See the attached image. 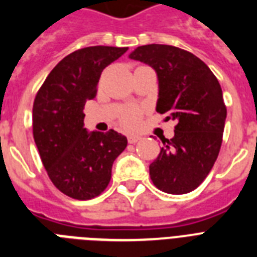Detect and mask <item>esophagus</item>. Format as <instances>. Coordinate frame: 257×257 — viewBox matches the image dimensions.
I'll return each instance as SVG.
<instances>
[{"label": "esophagus", "instance_id": "1", "mask_svg": "<svg viewBox=\"0 0 257 257\" xmlns=\"http://www.w3.org/2000/svg\"><path fill=\"white\" fill-rule=\"evenodd\" d=\"M139 140H141V137L137 136V135H129L128 136L129 144H135V143H137Z\"/></svg>", "mask_w": 257, "mask_h": 257}]
</instances>
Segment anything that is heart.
I'll return each instance as SVG.
<instances>
[{"label":"heart","instance_id":"obj_1","mask_svg":"<svg viewBox=\"0 0 257 257\" xmlns=\"http://www.w3.org/2000/svg\"><path fill=\"white\" fill-rule=\"evenodd\" d=\"M141 112L137 108H129L126 109L122 116H121V122L126 128H135L139 122H140Z\"/></svg>","mask_w":257,"mask_h":257}]
</instances>
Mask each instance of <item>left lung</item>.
Returning a JSON list of instances; mask_svg holds the SVG:
<instances>
[{
    "instance_id": "8db88e82",
    "label": "left lung",
    "mask_w": 257,
    "mask_h": 257,
    "mask_svg": "<svg viewBox=\"0 0 257 257\" xmlns=\"http://www.w3.org/2000/svg\"><path fill=\"white\" fill-rule=\"evenodd\" d=\"M131 60L152 66L159 80L156 110L177 122L164 139L149 176L160 191L184 195L199 187L219 156L227 108L217 78L195 54L176 46H139Z\"/></svg>"
}]
</instances>
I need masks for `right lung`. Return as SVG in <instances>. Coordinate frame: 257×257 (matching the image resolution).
I'll return each mask as SVG.
<instances>
[{
    "mask_svg": "<svg viewBox=\"0 0 257 257\" xmlns=\"http://www.w3.org/2000/svg\"><path fill=\"white\" fill-rule=\"evenodd\" d=\"M128 50L89 46L54 66L33 104V137L54 187L72 199L89 200L108 187L112 165L126 137L84 128V106L97 93L101 72Z\"/></svg>",
    "mask_w": 257,
    "mask_h": 257,
    "instance_id": "right-lung-1",
    "label": "right lung"
}]
</instances>
